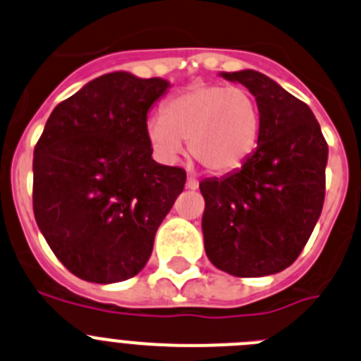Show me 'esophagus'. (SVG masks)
<instances>
[{
  "mask_svg": "<svg viewBox=\"0 0 361 361\" xmlns=\"http://www.w3.org/2000/svg\"><path fill=\"white\" fill-rule=\"evenodd\" d=\"M197 187H200V181H197V178L192 176V174H188V178H187V188H188V190H196Z\"/></svg>",
  "mask_w": 361,
  "mask_h": 361,
  "instance_id": "1",
  "label": "esophagus"
}]
</instances>
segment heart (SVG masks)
I'll return each instance as SVG.
<instances>
[{"instance_id":"obj_1","label":"heart","mask_w":361,"mask_h":361,"mask_svg":"<svg viewBox=\"0 0 361 361\" xmlns=\"http://www.w3.org/2000/svg\"><path fill=\"white\" fill-rule=\"evenodd\" d=\"M260 135L257 97L244 87L200 83L171 97L164 116L147 121V139L164 160H174L188 142L190 154L212 173L240 167Z\"/></svg>"}]
</instances>
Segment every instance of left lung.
Wrapping results in <instances>:
<instances>
[{
  "label": "left lung",
  "instance_id": "left-lung-1",
  "mask_svg": "<svg viewBox=\"0 0 361 361\" xmlns=\"http://www.w3.org/2000/svg\"><path fill=\"white\" fill-rule=\"evenodd\" d=\"M222 78L257 97L260 135L240 169L200 183L204 251L231 276L276 274L294 264L317 224L328 144L308 104L265 74L245 69Z\"/></svg>",
  "mask_w": 361,
  "mask_h": 361
}]
</instances>
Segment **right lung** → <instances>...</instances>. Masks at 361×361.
<instances>
[{"label": "right lung", "instance_id": "right-lung-1", "mask_svg": "<svg viewBox=\"0 0 361 361\" xmlns=\"http://www.w3.org/2000/svg\"><path fill=\"white\" fill-rule=\"evenodd\" d=\"M160 78L110 73L55 106L33 153V214L74 276L117 283L139 274L187 173L151 158L147 112Z\"/></svg>", "mask_w": 361, "mask_h": 361}]
</instances>
